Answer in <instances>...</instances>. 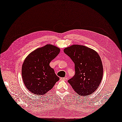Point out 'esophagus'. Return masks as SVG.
Here are the masks:
<instances>
[{"label":"esophagus","mask_w":122,"mask_h":122,"mask_svg":"<svg viewBox=\"0 0 122 122\" xmlns=\"http://www.w3.org/2000/svg\"><path fill=\"white\" fill-rule=\"evenodd\" d=\"M67 77H61L60 80L61 81H66L67 80Z\"/></svg>","instance_id":"34e87169"}]
</instances>
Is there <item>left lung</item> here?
I'll list each match as a JSON object with an SVG mask.
<instances>
[{
	"mask_svg": "<svg viewBox=\"0 0 122 122\" xmlns=\"http://www.w3.org/2000/svg\"><path fill=\"white\" fill-rule=\"evenodd\" d=\"M75 65L74 76L68 81L77 94H92L99 87L103 77V65L95 50L82 45H73L64 49Z\"/></svg>",
	"mask_w": 122,
	"mask_h": 122,
	"instance_id": "1",
	"label": "left lung"
}]
</instances>
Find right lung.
I'll return each instance as SVG.
<instances>
[{"label":"right lung","instance_id":"right-lung-1","mask_svg":"<svg viewBox=\"0 0 122 122\" xmlns=\"http://www.w3.org/2000/svg\"><path fill=\"white\" fill-rule=\"evenodd\" d=\"M60 51L58 47L48 44L34 50L26 57L22 66V76L28 91L35 95H44L59 80L50 63Z\"/></svg>","mask_w":122,"mask_h":122}]
</instances>
